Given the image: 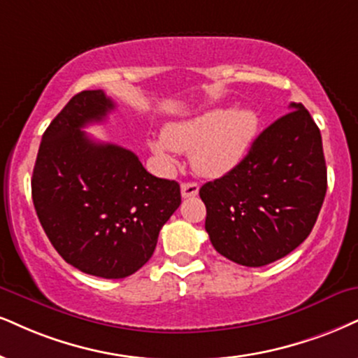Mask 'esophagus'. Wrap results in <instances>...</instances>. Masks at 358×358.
Returning <instances> with one entry per match:
<instances>
[{"label":"esophagus","instance_id":"esophagus-1","mask_svg":"<svg viewBox=\"0 0 358 358\" xmlns=\"http://www.w3.org/2000/svg\"><path fill=\"white\" fill-rule=\"evenodd\" d=\"M199 192V184L197 182H182L180 184V194H182L184 199L187 197H196Z\"/></svg>","mask_w":358,"mask_h":358}]
</instances>
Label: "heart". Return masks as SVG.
Returning a JSON list of instances; mask_svg holds the SVG:
<instances>
[{"label":"heart","instance_id":"1","mask_svg":"<svg viewBox=\"0 0 358 358\" xmlns=\"http://www.w3.org/2000/svg\"><path fill=\"white\" fill-rule=\"evenodd\" d=\"M257 129L259 117L252 109L215 108L192 119L169 122L162 138L149 141V149L166 166L174 164V151H191L194 169L215 178L239 164Z\"/></svg>","mask_w":358,"mask_h":358}]
</instances>
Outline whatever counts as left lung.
<instances>
[{
    "mask_svg": "<svg viewBox=\"0 0 358 358\" xmlns=\"http://www.w3.org/2000/svg\"><path fill=\"white\" fill-rule=\"evenodd\" d=\"M289 109L260 132L239 164L199 189L214 249L241 266H267L297 249L324 204L320 131L301 103Z\"/></svg>",
    "mask_w": 358,
    "mask_h": 358,
    "instance_id": "left-lung-1",
    "label": "left lung"
}]
</instances>
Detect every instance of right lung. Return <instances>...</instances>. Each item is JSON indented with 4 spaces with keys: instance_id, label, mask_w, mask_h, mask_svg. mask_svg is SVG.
Instances as JSON below:
<instances>
[{
    "instance_id": "add662e5",
    "label": "right lung",
    "mask_w": 358,
    "mask_h": 358,
    "mask_svg": "<svg viewBox=\"0 0 358 358\" xmlns=\"http://www.w3.org/2000/svg\"><path fill=\"white\" fill-rule=\"evenodd\" d=\"M113 109L101 90L73 96L44 131L31 194L66 262L90 275L124 279L151 259L159 231L180 204V187L149 174L129 149L81 131Z\"/></svg>"
}]
</instances>
